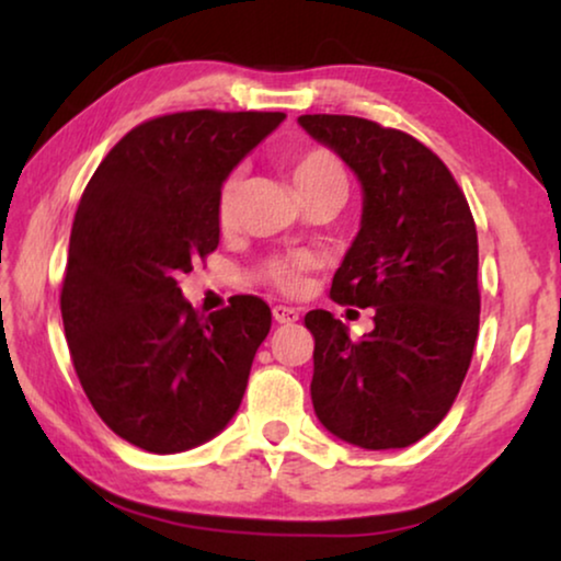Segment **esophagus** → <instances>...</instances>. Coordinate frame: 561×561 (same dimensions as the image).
<instances>
[{"instance_id": "esophagus-1", "label": "esophagus", "mask_w": 561, "mask_h": 561, "mask_svg": "<svg viewBox=\"0 0 561 561\" xmlns=\"http://www.w3.org/2000/svg\"><path fill=\"white\" fill-rule=\"evenodd\" d=\"M273 319L278 324H294V321H298V311L294 306H273Z\"/></svg>"}]
</instances>
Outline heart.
<instances>
[{"instance_id":"b5f03b06","label":"heart","mask_w":561,"mask_h":561,"mask_svg":"<svg viewBox=\"0 0 561 561\" xmlns=\"http://www.w3.org/2000/svg\"><path fill=\"white\" fill-rule=\"evenodd\" d=\"M288 173L290 179H294V186L298 188V194L304 196V202H309L313 196H324V194L347 196V188H350L347 168H344L340 156L329 148H306L301 152H296V156L288 160ZM240 181H242L240 171H232L225 179V183H221L219 206H217L221 225H229V219H232ZM306 265L309 263H306L304 255L271 257L260 265V278L267 280L275 288L286 290V294H294V290L301 286V275L306 271Z\"/></svg>"}]
</instances>
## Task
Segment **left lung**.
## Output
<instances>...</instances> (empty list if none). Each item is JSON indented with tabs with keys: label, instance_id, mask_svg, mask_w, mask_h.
<instances>
[{
	"label": "left lung",
	"instance_id": "1",
	"mask_svg": "<svg viewBox=\"0 0 561 561\" xmlns=\"http://www.w3.org/2000/svg\"><path fill=\"white\" fill-rule=\"evenodd\" d=\"M298 122L363 183V225L329 296L375 311V329L357 342L329 311L306 313L313 411L355 447H409L447 416L478 340L470 204L439 156L401 129L350 114Z\"/></svg>",
	"mask_w": 561,
	"mask_h": 561
}]
</instances>
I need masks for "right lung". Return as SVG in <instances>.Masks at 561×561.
Masks as SVG:
<instances>
[{
    "label": "right lung",
    "mask_w": 561,
    "mask_h": 561,
    "mask_svg": "<svg viewBox=\"0 0 561 561\" xmlns=\"http://www.w3.org/2000/svg\"><path fill=\"white\" fill-rule=\"evenodd\" d=\"M283 112L194 110L122 137L76 209L60 313L81 388L106 426L156 455L209 442L240 409L271 332L257 296L209 317L179 288L219 244L229 171Z\"/></svg>",
    "instance_id": "add662e5"
}]
</instances>
